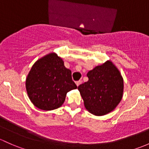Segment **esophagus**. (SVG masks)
Segmentation results:
<instances>
[{
	"label": "esophagus",
	"mask_w": 149,
	"mask_h": 149,
	"mask_svg": "<svg viewBox=\"0 0 149 149\" xmlns=\"http://www.w3.org/2000/svg\"><path fill=\"white\" fill-rule=\"evenodd\" d=\"M81 82H82V81H81V80H80V81H76V86H79L80 85V84H81Z\"/></svg>",
	"instance_id": "obj_1"
}]
</instances>
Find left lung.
<instances>
[{"mask_svg":"<svg viewBox=\"0 0 149 149\" xmlns=\"http://www.w3.org/2000/svg\"><path fill=\"white\" fill-rule=\"evenodd\" d=\"M88 81L78 87L86 109L101 116L116 108L123 94V79L111 61L97 65L87 73Z\"/></svg>","mask_w":149,"mask_h":149,"instance_id":"1","label":"left lung"}]
</instances>
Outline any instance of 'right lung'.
Masks as SVG:
<instances>
[{"label": "right lung", "instance_id": "1", "mask_svg": "<svg viewBox=\"0 0 149 149\" xmlns=\"http://www.w3.org/2000/svg\"><path fill=\"white\" fill-rule=\"evenodd\" d=\"M30 100L38 109L51 111L62 106L68 92L77 86L71 78V70L56 53L43 56L31 67L26 80Z\"/></svg>", "mask_w": 149, "mask_h": 149}]
</instances>
